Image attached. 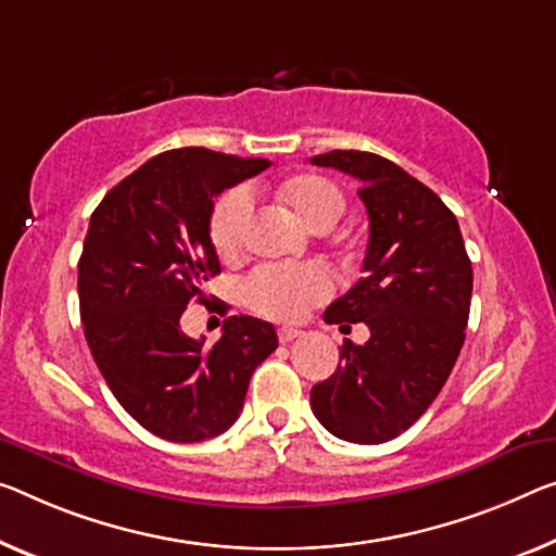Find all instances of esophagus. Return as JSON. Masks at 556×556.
<instances>
[{"label":"esophagus","instance_id":"1","mask_svg":"<svg viewBox=\"0 0 556 556\" xmlns=\"http://www.w3.org/2000/svg\"><path fill=\"white\" fill-rule=\"evenodd\" d=\"M301 336H303V330H298V328H278L280 343H293V340Z\"/></svg>","mask_w":556,"mask_h":556}]
</instances>
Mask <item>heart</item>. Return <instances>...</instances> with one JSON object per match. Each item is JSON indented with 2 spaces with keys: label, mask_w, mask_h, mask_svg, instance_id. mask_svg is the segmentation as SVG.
<instances>
[{
  "label": "heart",
  "mask_w": 556,
  "mask_h": 556,
  "mask_svg": "<svg viewBox=\"0 0 556 556\" xmlns=\"http://www.w3.org/2000/svg\"><path fill=\"white\" fill-rule=\"evenodd\" d=\"M278 199L311 230H330L343 218L345 193L320 174H295L278 184ZM253 199L249 189L226 191L213 203L208 236L220 258H233L241 251L243 230L249 224ZM332 280L320 266H263L253 270L243 286L245 303L255 313L276 320L301 318L313 305L326 301Z\"/></svg>",
  "instance_id": "heart-1"
}]
</instances>
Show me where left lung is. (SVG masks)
<instances>
[{"label": "left lung", "mask_w": 556, "mask_h": 556, "mask_svg": "<svg viewBox=\"0 0 556 556\" xmlns=\"http://www.w3.org/2000/svg\"><path fill=\"white\" fill-rule=\"evenodd\" d=\"M311 164L355 176L370 218L363 278L323 313L370 340L340 348L338 370L311 390L318 422L340 440L380 445L440 395L465 343L472 263L457 218L434 191L367 151H330Z\"/></svg>", "instance_id": "1"}]
</instances>
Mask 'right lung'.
Listing matches in <instances>:
<instances>
[{"label":"right lung","mask_w":556,"mask_h":556,"mask_svg":"<svg viewBox=\"0 0 556 556\" xmlns=\"http://www.w3.org/2000/svg\"><path fill=\"white\" fill-rule=\"evenodd\" d=\"M268 166L201 147L164 151L91 213L79 258L84 336L114 397L161 440L226 432L253 370L278 348L276 328L251 315L226 318L211 348L181 330L186 305L206 301L203 280L220 273L213 199Z\"/></svg>","instance_id":"add662e5"}]
</instances>
